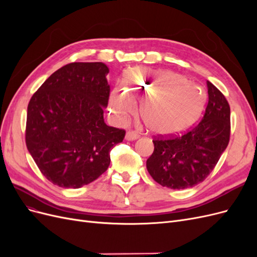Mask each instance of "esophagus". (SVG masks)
Returning <instances> with one entry per match:
<instances>
[{"instance_id":"obj_1","label":"esophagus","mask_w":257,"mask_h":257,"mask_svg":"<svg viewBox=\"0 0 257 257\" xmlns=\"http://www.w3.org/2000/svg\"><path fill=\"white\" fill-rule=\"evenodd\" d=\"M139 137V135L136 133V132H134V131H128V132H126V134H125V139L126 141H136V139Z\"/></svg>"}]
</instances>
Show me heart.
Listing matches in <instances>:
<instances>
[{
	"mask_svg": "<svg viewBox=\"0 0 257 257\" xmlns=\"http://www.w3.org/2000/svg\"><path fill=\"white\" fill-rule=\"evenodd\" d=\"M154 134L173 135L188 130L204 110V93L185 77L166 69L137 66L125 75L124 90L111 92L110 106L121 120L136 109Z\"/></svg>",
	"mask_w": 257,
	"mask_h": 257,
	"instance_id": "b5f03b06",
	"label": "heart"
}]
</instances>
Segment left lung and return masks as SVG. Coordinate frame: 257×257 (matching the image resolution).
<instances>
[{"label": "left lung", "instance_id": "left-lung-1", "mask_svg": "<svg viewBox=\"0 0 257 257\" xmlns=\"http://www.w3.org/2000/svg\"><path fill=\"white\" fill-rule=\"evenodd\" d=\"M208 104L204 118L180 137L153 141L147 169L155 181L174 190L192 188L212 172L226 149L230 134V108L226 98L207 81Z\"/></svg>", "mask_w": 257, "mask_h": 257}]
</instances>
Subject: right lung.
<instances>
[{
    "mask_svg": "<svg viewBox=\"0 0 257 257\" xmlns=\"http://www.w3.org/2000/svg\"><path fill=\"white\" fill-rule=\"evenodd\" d=\"M102 62H75L54 72L28 105L26 144L53 184L79 189L104 174L125 131L108 126L110 87Z\"/></svg>",
    "mask_w": 257,
    "mask_h": 257,
    "instance_id": "add662e5",
    "label": "right lung"
}]
</instances>
